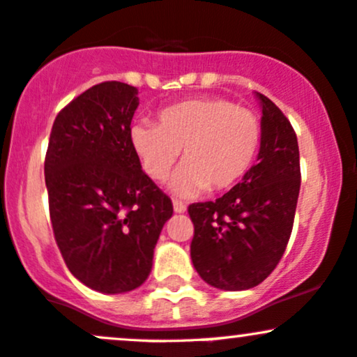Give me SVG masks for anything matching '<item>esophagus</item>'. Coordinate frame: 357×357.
<instances>
[{
    "label": "esophagus",
    "mask_w": 357,
    "mask_h": 357,
    "mask_svg": "<svg viewBox=\"0 0 357 357\" xmlns=\"http://www.w3.org/2000/svg\"><path fill=\"white\" fill-rule=\"evenodd\" d=\"M174 211L175 213H185L187 206L180 201H174Z\"/></svg>",
    "instance_id": "esophagus-1"
}]
</instances>
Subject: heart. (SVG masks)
Segmentation results:
<instances>
[{
    "instance_id": "1",
    "label": "heart",
    "mask_w": 357,
    "mask_h": 357,
    "mask_svg": "<svg viewBox=\"0 0 357 357\" xmlns=\"http://www.w3.org/2000/svg\"><path fill=\"white\" fill-rule=\"evenodd\" d=\"M132 151L149 178L168 177L182 149V168L172 189L192 197L209 187L226 190L245 178L262 144V124L254 110L220 97L190 98L165 107L151 122L129 129Z\"/></svg>"
}]
</instances>
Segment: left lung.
<instances>
[{
    "label": "left lung",
    "instance_id": "8db88e82",
    "mask_svg": "<svg viewBox=\"0 0 357 357\" xmlns=\"http://www.w3.org/2000/svg\"><path fill=\"white\" fill-rule=\"evenodd\" d=\"M255 95L262 107L259 163L223 197L189 206L195 271L225 291L250 289L275 269L289 241L301 185L293 126L266 95Z\"/></svg>",
    "mask_w": 357,
    "mask_h": 357
}]
</instances>
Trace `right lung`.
<instances>
[{
    "label": "right lung",
    "mask_w": 357,
    "mask_h": 357,
    "mask_svg": "<svg viewBox=\"0 0 357 357\" xmlns=\"http://www.w3.org/2000/svg\"><path fill=\"white\" fill-rule=\"evenodd\" d=\"M137 88L103 82L57 114L44 174L52 231L68 269L105 294L148 279L170 197L141 170L129 129Z\"/></svg>",
    "instance_id": "right-lung-1"
}]
</instances>
